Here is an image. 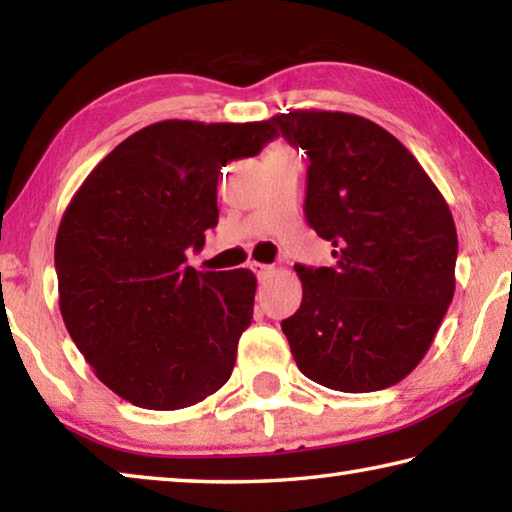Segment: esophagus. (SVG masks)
<instances>
[{
    "label": "esophagus",
    "instance_id": "1",
    "mask_svg": "<svg viewBox=\"0 0 512 512\" xmlns=\"http://www.w3.org/2000/svg\"><path fill=\"white\" fill-rule=\"evenodd\" d=\"M253 271L257 273V277H271V275H275V266H271V264H253Z\"/></svg>",
    "mask_w": 512,
    "mask_h": 512
}]
</instances>
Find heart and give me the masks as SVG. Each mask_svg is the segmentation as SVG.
<instances>
[{"label":"heart","mask_w":512,"mask_h":512,"mask_svg":"<svg viewBox=\"0 0 512 512\" xmlns=\"http://www.w3.org/2000/svg\"><path fill=\"white\" fill-rule=\"evenodd\" d=\"M277 149H282V146H277Z\"/></svg>","instance_id":"obj_1"}]
</instances>
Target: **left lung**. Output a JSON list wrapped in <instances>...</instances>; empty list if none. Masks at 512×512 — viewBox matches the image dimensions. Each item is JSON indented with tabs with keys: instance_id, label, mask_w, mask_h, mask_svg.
<instances>
[{
	"instance_id": "1",
	"label": "left lung",
	"mask_w": 512,
	"mask_h": 512,
	"mask_svg": "<svg viewBox=\"0 0 512 512\" xmlns=\"http://www.w3.org/2000/svg\"><path fill=\"white\" fill-rule=\"evenodd\" d=\"M271 124L307 153V223L334 246L332 266L296 264L302 302L282 320L293 359L332 391L393 386L422 361L452 305V212L413 153L375 121L293 110Z\"/></svg>"
}]
</instances>
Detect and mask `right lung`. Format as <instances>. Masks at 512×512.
<instances>
[{
  "label": "right lung",
  "instance_id": "1",
  "mask_svg": "<svg viewBox=\"0 0 512 512\" xmlns=\"http://www.w3.org/2000/svg\"><path fill=\"white\" fill-rule=\"evenodd\" d=\"M271 140V121H158L115 146L67 205L54 253L60 314L126 402L176 411L230 379L257 280L248 268L196 273L187 250L219 223L221 167Z\"/></svg>",
  "mask_w": 512,
  "mask_h": 512
}]
</instances>
